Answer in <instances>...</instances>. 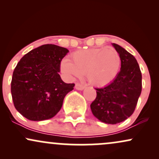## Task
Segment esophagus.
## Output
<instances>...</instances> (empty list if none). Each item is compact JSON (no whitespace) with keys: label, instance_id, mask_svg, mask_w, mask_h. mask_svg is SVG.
<instances>
[{"label":"esophagus","instance_id":"esophagus-1","mask_svg":"<svg viewBox=\"0 0 159 159\" xmlns=\"http://www.w3.org/2000/svg\"><path fill=\"white\" fill-rule=\"evenodd\" d=\"M85 88V87L84 85L81 84H75V89L78 90H83Z\"/></svg>","mask_w":159,"mask_h":159}]
</instances>
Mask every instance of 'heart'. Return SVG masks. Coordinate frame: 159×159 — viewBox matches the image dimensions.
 <instances>
[{
  "mask_svg": "<svg viewBox=\"0 0 159 159\" xmlns=\"http://www.w3.org/2000/svg\"><path fill=\"white\" fill-rule=\"evenodd\" d=\"M120 65L119 53L112 47L90 48L74 52L71 61L63 59L61 70L68 80L85 74L90 84L100 87L109 84L116 77Z\"/></svg>",
  "mask_w": 159,
  "mask_h": 159,
  "instance_id": "b5f03b06",
  "label": "heart"
}]
</instances>
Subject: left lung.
I'll use <instances>...</instances> for the list:
<instances>
[{
    "label": "left lung",
    "mask_w": 159,
    "mask_h": 159,
    "mask_svg": "<svg viewBox=\"0 0 159 159\" xmlns=\"http://www.w3.org/2000/svg\"><path fill=\"white\" fill-rule=\"evenodd\" d=\"M121 58V68L108 85L96 88L93 114L102 123L116 124L133 114L142 90V75L137 60L120 45L112 43Z\"/></svg>",
    "instance_id": "1"
}]
</instances>
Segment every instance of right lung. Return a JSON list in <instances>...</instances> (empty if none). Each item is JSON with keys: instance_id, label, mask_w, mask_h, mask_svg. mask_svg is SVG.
<instances>
[{"instance_id": "obj_1", "label": "right lung", "mask_w": 159, "mask_h": 159, "mask_svg": "<svg viewBox=\"0 0 159 159\" xmlns=\"http://www.w3.org/2000/svg\"><path fill=\"white\" fill-rule=\"evenodd\" d=\"M69 50L56 45H43L20 60L14 69L11 93L16 109L27 119L41 121L61 110L66 95L75 84L62 81L61 62Z\"/></svg>"}]
</instances>
